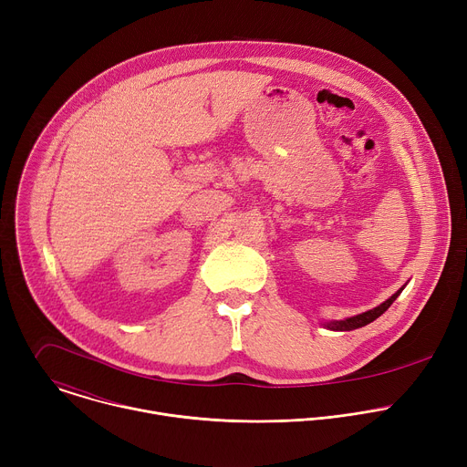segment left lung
Listing matches in <instances>:
<instances>
[{
  "instance_id": "left-lung-1",
  "label": "left lung",
  "mask_w": 467,
  "mask_h": 467,
  "mask_svg": "<svg viewBox=\"0 0 467 467\" xmlns=\"http://www.w3.org/2000/svg\"><path fill=\"white\" fill-rule=\"evenodd\" d=\"M403 290H405V286L399 288L391 297H388L384 303H380L379 306H375V308H371V310H366V312H362V314H357V316H351V317H346V319L327 321V323H323V325H325V328H328V330H355V328L366 327L368 323L375 321L380 314H384V312L389 308V305L399 297V294H401Z\"/></svg>"
}]
</instances>
